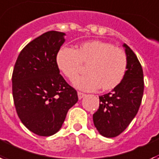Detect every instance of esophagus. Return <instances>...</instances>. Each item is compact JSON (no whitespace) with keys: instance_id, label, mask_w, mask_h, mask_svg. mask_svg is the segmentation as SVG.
<instances>
[{"instance_id":"34e87169","label":"esophagus","mask_w":159,"mask_h":159,"mask_svg":"<svg viewBox=\"0 0 159 159\" xmlns=\"http://www.w3.org/2000/svg\"><path fill=\"white\" fill-rule=\"evenodd\" d=\"M77 95H78V98L82 99V98H84L85 96H86V94L81 93V92H78V93H77Z\"/></svg>"}]
</instances>
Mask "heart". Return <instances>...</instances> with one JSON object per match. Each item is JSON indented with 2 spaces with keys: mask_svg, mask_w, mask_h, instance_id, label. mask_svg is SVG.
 <instances>
[{
  "mask_svg": "<svg viewBox=\"0 0 159 159\" xmlns=\"http://www.w3.org/2000/svg\"><path fill=\"white\" fill-rule=\"evenodd\" d=\"M58 69L69 80H73L86 65L88 74L74 81L75 87L84 91L114 89L122 82L128 68L125 52L109 42L93 40L76 48L61 47L56 57Z\"/></svg>",
  "mask_w": 159,
  "mask_h": 159,
  "instance_id": "b5f03b06",
  "label": "heart"
}]
</instances>
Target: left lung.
I'll list each match as a JSON object with an SVG mask.
<instances>
[{
	"mask_svg": "<svg viewBox=\"0 0 159 159\" xmlns=\"http://www.w3.org/2000/svg\"><path fill=\"white\" fill-rule=\"evenodd\" d=\"M128 58L124 78L110 93L99 96V108L93 114L94 126L106 138L122 133L135 117L141 105L144 82L139 59L127 44H123Z\"/></svg>",
	"mask_w": 159,
	"mask_h": 159,
	"instance_id": "8db88e82",
	"label": "left lung"
}]
</instances>
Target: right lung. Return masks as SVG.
Listing matches in <instances>:
<instances>
[{"label":"right lung","instance_id":"right-lung-1","mask_svg":"<svg viewBox=\"0 0 159 159\" xmlns=\"http://www.w3.org/2000/svg\"><path fill=\"white\" fill-rule=\"evenodd\" d=\"M63 32L47 31L29 42L16 61L12 95L21 123L39 136L60 130L66 113L78 101L77 91L60 74L56 57Z\"/></svg>","mask_w":159,"mask_h":159}]
</instances>
